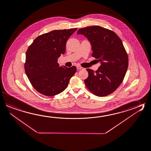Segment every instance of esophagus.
<instances>
[{
	"label": "esophagus",
	"instance_id": "34e87169",
	"mask_svg": "<svg viewBox=\"0 0 151 151\" xmlns=\"http://www.w3.org/2000/svg\"><path fill=\"white\" fill-rule=\"evenodd\" d=\"M83 68L81 67L80 66H77V70H81V69H83Z\"/></svg>",
	"mask_w": 151,
	"mask_h": 151
}]
</instances>
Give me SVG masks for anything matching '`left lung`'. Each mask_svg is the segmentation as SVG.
I'll list each match as a JSON object with an SVG mask.
<instances>
[{"mask_svg":"<svg viewBox=\"0 0 151 151\" xmlns=\"http://www.w3.org/2000/svg\"><path fill=\"white\" fill-rule=\"evenodd\" d=\"M92 46V57L101 65L95 72L87 69L84 81L87 88L95 95L103 97L114 92L123 82L128 68V56L123 42L113 31L99 26L79 29Z\"/></svg>","mask_w":151,"mask_h":151,"instance_id":"8db88e82","label":"left lung"}]
</instances>
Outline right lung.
Here are the masks:
<instances>
[{
	"mask_svg": "<svg viewBox=\"0 0 151 151\" xmlns=\"http://www.w3.org/2000/svg\"><path fill=\"white\" fill-rule=\"evenodd\" d=\"M77 28L54 30L37 37L26 53L25 70L34 89L43 95L60 93L67 87L76 67L60 66L58 59L65 52L69 37Z\"/></svg>",
	"mask_w": 151,
	"mask_h": 151,
	"instance_id": "add662e5",
	"label": "right lung"
}]
</instances>
